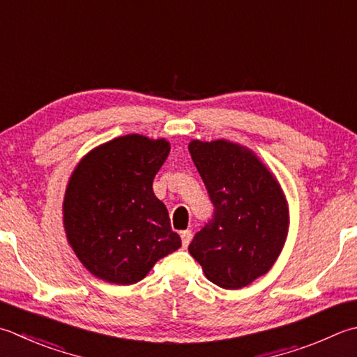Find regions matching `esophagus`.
Wrapping results in <instances>:
<instances>
[{
  "instance_id": "34e87169",
  "label": "esophagus",
  "mask_w": 357,
  "mask_h": 357,
  "mask_svg": "<svg viewBox=\"0 0 357 357\" xmlns=\"http://www.w3.org/2000/svg\"><path fill=\"white\" fill-rule=\"evenodd\" d=\"M192 236H193L192 230H184V232H181V240H183V248H187L188 244H190Z\"/></svg>"
}]
</instances>
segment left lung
Listing matches in <instances>:
<instances>
[{
	"instance_id": "1",
	"label": "left lung",
	"mask_w": 357,
	"mask_h": 357,
	"mask_svg": "<svg viewBox=\"0 0 357 357\" xmlns=\"http://www.w3.org/2000/svg\"><path fill=\"white\" fill-rule=\"evenodd\" d=\"M188 151L215 206L213 220L193 236L188 252L212 283L241 289L268 274L280 255L288 201L275 174L248 146L193 139Z\"/></svg>"
}]
</instances>
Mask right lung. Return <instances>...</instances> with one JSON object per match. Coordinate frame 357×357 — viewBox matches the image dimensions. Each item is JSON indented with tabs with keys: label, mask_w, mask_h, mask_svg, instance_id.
I'll use <instances>...</instances> for the list:
<instances>
[{
	"label": "right lung",
	"mask_w": 357,
	"mask_h": 357,
	"mask_svg": "<svg viewBox=\"0 0 357 357\" xmlns=\"http://www.w3.org/2000/svg\"><path fill=\"white\" fill-rule=\"evenodd\" d=\"M170 153L167 139L127 135L88 151L69 176L63 227L69 246L94 277L135 284L181 248L153 179Z\"/></svg>",
	"instance_id": "add662e5"
}]
</instances>
